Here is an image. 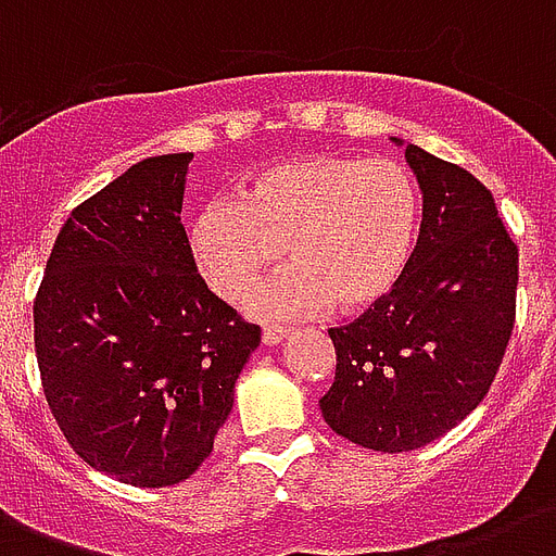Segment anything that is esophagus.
Instances as JSON below:
<instances>
[{
    "instance_id": "34e87169",
    "label": "esophagus",
    "mask_w": 556,
    "mask_h": 556,
    "mask_svg": "<svg viewBox=\"0 0 556 556\" xmlns=\"http://www.w3.org/2000/svg\"><path fill=\"white\" fill-rule=\"evenodd\" d=\"M286 338L288 329H282V326H268V329L262 331V343H265V346H277V343H282Z\"/></svg>"
}]
</instances>
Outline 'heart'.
<instances>
[{
    "mask_svg": "<svg viewBox=\"0 0 556 556\" xmlns=\"http://www.w3.org/2000/svg\"><path fill=\"white\" fill-rule=\"evenodd\" d=\"M421 227L413 173L392 159L305 155L274 164L239 201H210L187 239L195 268L222 300L239 303L286 253L288 265L253 300L274 320L334 303L369 312L395 294Z\"/></svg>",
    "mask_w": 556,
    "mask_h": 556,
    "instance_id": "b5f03b06",
    "label": "heart"
}]
</instances>
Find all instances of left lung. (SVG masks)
<instances>
[{
	"label": "left lung",
	"instance_id": "left-lung-1",
	"mask_svg": "<svg viewBox=\"0 0 556 556\" xmlns=\"http://www.w3.org/2000/svg\"><path fill=\"white\" fill-rule=\"evenodd\" d=\"M392 141L421 187V230L395 294L329 331L338 371L320 409L343 439L406 453L488 395L517 317L519 251L479 178Z\"/></svg>",
	"mask_w": 556,
	"mask_h": 556
}]
</instances>
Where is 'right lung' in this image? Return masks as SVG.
I'll use <instances>...</instances> for the list:
<instances>
[{"mask_svg":"<svg viewBox=\"0 0 556 556\" xmlns=\"http://www.w3.org/2000/svg\"><path fill=\"white\" fill-rule=\"evenodd\" d=\"M192 152L143 159L56 236L34 303L46 401L74 453L135 488L190 479L260 346L199 277L181 225Z\"/></svg>","mask_w":556,"mask_h":556,"instance_id":"obj_1","label":"right lung"}]
</instances>
